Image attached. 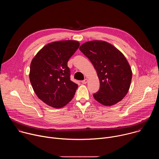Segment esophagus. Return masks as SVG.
<instances>
[{
    "instance_id": "esophagus-1",
    "label": "esophagus",
    "mask_w": 159,
    "mask_h": 159,
    "mask_svg": "<svg viewBox=\"0 0 159 159\" xmlns=\"http://www.w3.org/2000/svg\"><path fill=\"white\" fill-rule=\"evenodd\" d=\"M87 82H88V80H87V79H84V80L82 81V83L83 84H87Z\"/></svg>"
}]
</instances>
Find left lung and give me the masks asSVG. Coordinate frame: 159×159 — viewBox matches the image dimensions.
Masks as SVG:
<instances>
[{"mask_svg": "<svg viewBox=\"0 0 159 159\" xmlns=\"http://www.w3.org/2000/svg\"><path fill=\"white\" fill-rule=\"evenodd\" d=\"M80 50L90 60L100 82L94 99L104 106H111L127 94L132 78L130 65L124 55L112 44L101 40L82 44Z\"/></svg>", "mask_w": 159, "mask_h": 159, "instance_id": "8db88e82", "label": "left lung"}]
</instances>
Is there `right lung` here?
Segmentation results:
<instances>
[{"instance_id":"obj_1","label":"right lung","mask_w":159,"mask_h":159,"mask_svg":"<svg viewBox=\"0 0 159 159\" xmlns=\"http://www.w3.org/2000/svg\"><path fill=\"white\" fill-rule=\"evenodd\" d=\"M79 46L75 40L52 42L33 58L30 82L38 98L47 105L61 108L74 98L78 85L70 79L67 62Z\"/></svg>"}]
</instances>
